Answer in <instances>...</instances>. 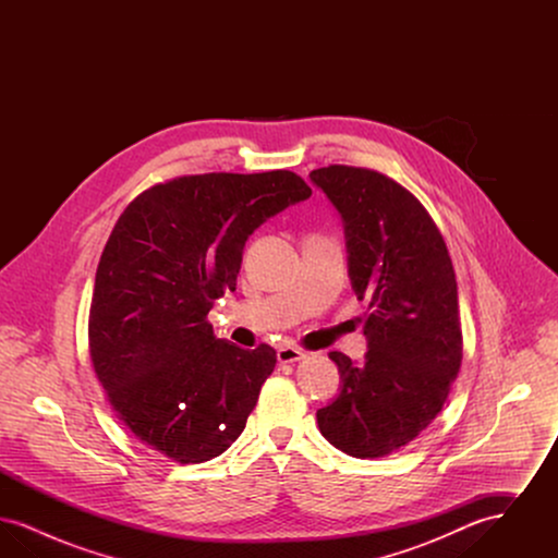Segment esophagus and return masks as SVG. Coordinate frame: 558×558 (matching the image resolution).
Returning <instances> with one entry per match:
<instances>
[{
    "label": "esophagus",
    "mask_w": 558,
    "mask_h": 558,
    "mask_svg": "<svg viewBox=\"0 0 558 558\" xmlns=\"http://www.w3.org/2000/svg\"><path fill=\"white\" fill-rule=\"evenodd\" d=\"M276 357H278V362H280V364H292V362L303 360V357H305V353H303L301 349H296V347L284 345L278 349Z\"/></svg>",
    "instance_id": "obj_1"
}]
</instances>
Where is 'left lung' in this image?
<instances>
[{
    "label": "left lung",
    "instance_id": "8db88e82",
    "mask_svg": "<svg viewBox=\"0 0 558 558\" xmlns=\"http://www.w3.org/2000/svg\"><path fill=\"white\" fill-rule=\"evenodd\" d=\"M345 232L347 274L368 303L362 364L341 351V393L318 410L322 435L353 458H383L441 412L462 362L450 253L425 207L387 175L347 165L310 173Z\"/></svg>",
    "mask_w": 558,
    "mask_h": 558
}]
</instances>
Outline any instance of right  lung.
<instances>
[{
	"label": "right lung",
	"mask_w": 558,
	"mask_h": 558,
	"mask_svg": "<svg viewBox=\"0 0 558 558\" xmlns=\"http://www.w3.org/2000/svg\"><path fill=\"white\" fill-rule=\"evenodd\" d=\"M310 196L282 169L205 173L148 187L121 213L96 271L89 353L119 421L148 450L196 464L239 439L276 351L215 339L207 314L236 291L248 236Z\"/></svg>",
	"instance_id": "right-lung-1"
}]
</instances>
